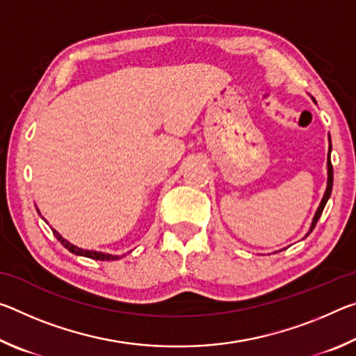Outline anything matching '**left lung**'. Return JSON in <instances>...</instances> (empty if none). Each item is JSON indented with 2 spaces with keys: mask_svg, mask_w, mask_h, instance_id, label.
<instances>
[{
  "mask_svg": "<svg viewBox=\"0 0 356 356\" xmlns=\"http://www.w3.org/2000/svg\"><path fill=\"white\" fill-rule=\"evenodd\" d=\"M312 100H314V99H312ZM314 104H316V100H314ZM328 143H330V147H328V156H327V174H328V177H327V190H325V193H323V197H322V201H321V204H318V207L316 210L314 218H312V222H311V226H309V231H308V234H306L305 237H308L309 234L312 232V229H314V226L317 225V221H318V218H321V215L323 212L325 204H327V201L330 200L331 188H333V166H331V160H330V155H331V138H330V135H328Z\"/></svg>",
  "mask_w": 356,
  "mask_h": 356,
  "instance_id": "8db88e82",
  "label": "left lung"
}]
</instances>
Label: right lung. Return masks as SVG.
<instances>
[{
	"label": "right lung",
	"instance_id": "1",
	"mask_svg": "<svg viewBox=\"0 0 356 356\" xmlns=\"http://www.w3.org/2000/svg\"><path fill=\"white\" fill-rule=\"evenodd\" d=\"M38 213L40 215V210L38 209ZM44 218V216H42ZM53 234H55V237L61 242V245L64 248H67L72 254H76V256H83V257H89V259H94V261H118L122 256H116V254H108V252H102V251H94V250H83L80 246H76L74 243H70L69 240H65L61 234L55 229H51Z\"/></svg>",
	"mask_w": 356,
	"mask_h": 356
}]
</instances>
